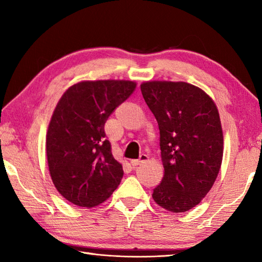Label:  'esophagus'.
Segmentation results:
<instances>
[{"instance_id":"obj_1","label":"esophagus","mask_w":262,"mask_h":262,"mask_svg":"<svg viewBox=\"0 0 262 262\" xmlns=\"http://www.w3.org/2000/svg\"><path fill=\"white\" fill-rule=\"evenodd\" d=\"M148 156L145 154H142L141 156H140V158L139 159H133V161H130V164L133 166H137V165H141L142 163H144V162H147L148 161Z\"/></svg>"}]
</instances>
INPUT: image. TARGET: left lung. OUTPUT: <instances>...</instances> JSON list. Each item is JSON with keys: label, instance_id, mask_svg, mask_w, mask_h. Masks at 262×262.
<instances>
[{"label": "left lung", "instance_id": "1", "mask_svg": "<svg viewBox=\"0 0 262 262\" xmlns=\"http://www.w3.org/2000/svg\"><path fill=\"white\" fill-rule=\"evenodd\" d=\"M141 91L161 135L164 177L152 198L168 211H188L206 196L220 172L219 110L202 89L186 82H144Z\"/></svg>", "mask_w": 262, "mask_h": 262}]
</instances>
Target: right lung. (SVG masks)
<instances>
[{
	"mask_svg": "<svg viewBox=\"0 0 262 262\" xmlns=\"http://www.w3.org/2000/svg\"><path fill=\"white\" fill-rule=\"evenodd\" d=\"M133 81H83L70 86L53 112L46 154L53 184L62 196L92 208L112 195L123 176L104 126L133 91Z\"/></svg>",
	"mask_w": 262,
	"mask_h": 262,
	"instance_id": "right-lung-1",
	"label": "right lung"
}]
</instances>
